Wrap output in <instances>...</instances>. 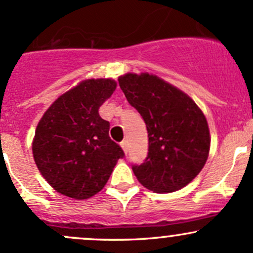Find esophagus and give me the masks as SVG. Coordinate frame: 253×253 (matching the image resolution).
Instances as JSON below:
<instances>
[{
	"label": "esophagus",
	"instance_id": "34e87169",
	"mask_svg": "<svg viewBox=\"0 0 253 253\" xmlns=\"http://www.w3.org/2000/svg\"><path fill=\"white\" fill-rule=\"evenodd\" d=\"M121 148L124 149V151L127 154V151H128V141H127V140H122L121 141Z\"/></svg>",
	"mask_w": 253,
	"mask_h": 253
}]
</instances>
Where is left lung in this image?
Masks as SVG:
<instances>
[{
  "instance_id": "left-lung-1",
  "label": "left lung",
  "mask_w": 253,
  "mask_h": 253,
  "mask_svg": "<svg viewBox=\"0 0 253 253\" xmlns=\"http://www.w3.org/2000/svg\"><path fill=\"white\" fill-rule=\"evenodd\" d=\"M119 85L148 129V157L132 166L138 181L157 193L185 187L209 155L204 114L186 93L152 74L127 73L119 78Z\"/></svg>"
}]
</instances>
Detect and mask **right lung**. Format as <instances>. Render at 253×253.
I'll list each match as a JSON object with an SVG mask.
<instances>
[{
  "label": "right lung",
  "mask_w": 253,
  "mask_h": 253,
  "mask_svg": "<svg viewBox=\"0 0 253 253\" xmlns=\"http://www.w3.org/2000/svg\"><path fill=\"white\" fill-rule=\"evenodd\" d=\"M116 88L112 79H88L49 107L36 128L33 158L57 192L87 199L104 187L124 150L109 137L98 109Z\"/></svg>",
  "instance_id": "right-lung-1"
}]
</instances>
